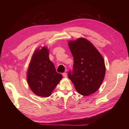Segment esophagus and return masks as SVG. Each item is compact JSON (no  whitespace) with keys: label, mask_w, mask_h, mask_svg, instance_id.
Here are the masks:
<instances>
[{"label":"esophagus","mask_w":129,"mask_h":129,"mask_svg":"<svg viewBox=\"0 0 129 129\" xmlns=\"http://www.w3.org/2000/svg\"><path fill=\"white\" fill-rule=\"evenodd\" d=\"M62 75H63V76L64 77H67V74L66 73H63V74H62Z\"/></svg>","instance_id":"34e87169"}]
</instances>
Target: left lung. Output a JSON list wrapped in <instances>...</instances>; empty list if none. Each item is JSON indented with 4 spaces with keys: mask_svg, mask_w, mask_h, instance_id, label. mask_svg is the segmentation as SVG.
Here are the masks:
<instances>
[{
    "mask_svg": "<svg viewBox=\"0 0 129 129\" xmlns=\"http://www.w3.org/2000/svg\"><path fill=\"white\" fill-rule=\"evenodd\" d=\"M74 58L72 71L68 76L80 94L95 92L104 80L105 66L103 57L91 43L83 38L68 42Z\"/></svg>",
    "mask_w": 129,
    "mask_h": 129,
    "instance_id": "8db88e82",
    "label": "left lung"
}]
</instances>
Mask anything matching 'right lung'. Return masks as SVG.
<instances>
[{
	"instance_id": "obj_1",
	"label": "right lung",
	"mask_w": 129,
	"mask_h": 129,
	"mask_svg": "<svg viewBox=\"0 0 129 129\" xmlns=\"http://www.w3.org/2000/svg\"><path fill=\"white\" fill-rule=\"evenodd\" d=\"M49 58V50L46 47L37 49L31 58L27 80L32 91L39 96H49L62 79Z\"/></svg>"
}]
</instances>
